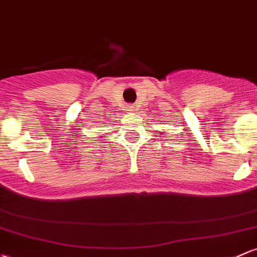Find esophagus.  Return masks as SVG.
Listing matches in <instances>:
<instances>
[{"mask_svg": "<svg viewBox=\"0 0 257 257\" xmlns=\"http://www.w3.org/2000/svg\"><path fill=\"white\" fill-rule=\"evenodd\" d=\"M128 110H129V112H136L137 106H134V104H131V106H128Z\"/></svg>", "mask_w": 257, "mask_h": 257, "instance_id": "obj_1", "label": "esophagus"}]
</instances>
